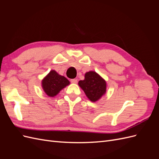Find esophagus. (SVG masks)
<instances>
[{
	"instance_id": "34e87169",
	"label": "esophagus",
	"mask_w": 159,
	"mask_h": 159,
	"mask_svg": "<svg viewBox=\"0 0 159 159\" xmlns=\"http://www.w3.org/2000/svg\"><path fill=\"white\" fill-rule=\"evenodd\" d=\"M71 82L72 84H77V82H78V80H77L76 79H72V80H71Z\"/></svg>"
}]
</instances>
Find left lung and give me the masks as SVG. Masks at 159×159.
<instances>
[{"instance_id":"obj_1","label":"left lung","mask_w":159,"mask_h":159,"mask_svg":"<svg viewBox=\"0 0 159 159\" xmlns=\"http://www.w3.org/2000/svg\"><path fill=\"white\" fill-rule=\"evenodd\" d=\"M78 85L92 102H98L107 91L106 81L94 71L86 72L84 80L79 81Z\"/></svg>"}]
</instances>
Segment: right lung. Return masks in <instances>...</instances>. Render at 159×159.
I'll list each match as a JSON object with an SVG mask.
<instances>
[{
	"mask_svg": "<svg viewBox=\"0 0 159 159\" xmlns=\"http://www.w3.org/2000/svg\"><path fill=\"white\" fill-rule=\"evenodd\" d=\"M42 88L45 93L50 98L55 97L60 91L70 84L64 76L58 74L55 70H51L42 80Z\"/></svg>",
	"mask_w": 159,
	"mask_h": 159,
	"instance_id": "right-lung-1",
	"label": "right lung"
}]
</instances>
